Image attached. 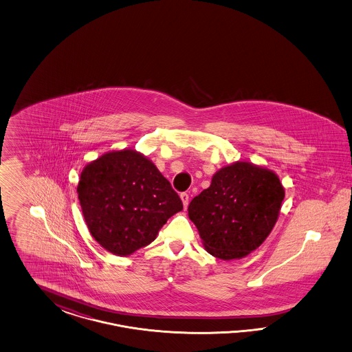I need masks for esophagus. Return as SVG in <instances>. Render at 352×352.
Instances as JSON below:
<instances>
[{
  "instance_id": "34e87169",
  "label": "esophagus",
  "mask_w": 352,
  "mask_h": 352,
  "mask_svg": "<svg viewBox=\"0 0 352 352\" xmlns=\"http://www.w3.org/2000/svg\"><path fill=\"white\" fill-rule=\"evenodd\" d=\"M181 200L182 203H183V206H184V209H186V208L188 206V200H190V196H188V193H186V192H182Z\"/></svg>"
}]
</instances>
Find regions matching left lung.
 <instances>
[{
	"instance_id": "obj_1",
	"label": "left lung",
	"mask_w": 352,
	"mask_h": 352,
	"mask_svg": "<svg viewBox=\"0 0 352 352\" xmlns=\"http://www.w3.org/2000/svg\"><path fill=\"white\" fill-rule=\"evenodd\" d=\"M285 191L276 174L248 161L217 171L193 197L188 217L209 254L240 259L256 250L276 224Z\"/></svg>"
}]
</instances>
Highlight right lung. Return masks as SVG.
<instances>
[{
  "mask_svg": "<svg viewBox=\"0 0 352 352\" xmlns=\"http://www.w3.org/2000/svg\"><path fill=\"white\" fill-rule=\"evenodd\" d=\"M77 193L91 236L120 256L151 244L171 215L183 209L156 165L133 149L107 152L87 164Z\"/></svg>",
  "mask_w": 352,
  "mask_h": 352,
  "instance_id": "obj_1",
  "label": "right lung"
}]
</instances>
